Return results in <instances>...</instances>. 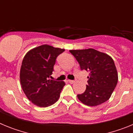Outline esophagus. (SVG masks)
I'll list each match as a JSON object with an SVG mask.
<instances>
[{
  "mask_svg": "<svg viewBox=\"0 0 133 133\" xmlns=\"http://www.w3.org/2000/svg\"><path fill=\"white\" fill-rule=\"evenodd\" d=\"M68 82H69V83H71V84H72V83H74L75 82V81H72V80H68Z\"/></svg>",
  "mask_w": 133,
  "mask_h": 133,
  "instance_id": "obj_1",
  "label": "esophagus"
}]
</instances>
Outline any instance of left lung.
<instances>
[{
    "label": "left lung",
    "instance_id": "8db88e82",
    "mask_svg": "<svg viewBox=\"0 0 133 133\" xmlns=\"http://www.w3.org/2000/svg\"><path fill=\"white\" fill-rule=\"evenodd\" d=\"M81 70L89 72L86 90L77 97L90 107L99 105L110 98L118 82V73L112 58L93 49L70 50Z\"/></svg>",
    "mask_w": 133,
    "mask_h": 133
}]
</instances>
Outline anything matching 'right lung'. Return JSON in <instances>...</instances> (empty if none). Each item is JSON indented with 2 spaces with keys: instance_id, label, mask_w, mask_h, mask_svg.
I'll return each instance as SVG.
<instances>
[{
  "instance_id": "right-lung-1",
  "label": "right lung",
  "mask_w": 133,
  "mask_h": 133,
  "mask_svg": "<svg viewBox=\"0 0 133 133\" xmlns=\"http://www.w3.org/2000/svg\"><path fill=\"white\" fill-rule=\"evenodd\" d=\"M64 50L43 44L31 49L24 56L20 71L21 84L27 98L36 106L46 107L59 98L65 83L49 78L56 57Z\"/></svg>"
}]
</instances>
